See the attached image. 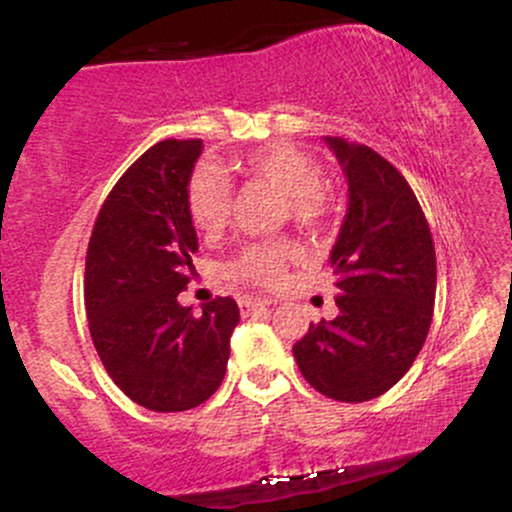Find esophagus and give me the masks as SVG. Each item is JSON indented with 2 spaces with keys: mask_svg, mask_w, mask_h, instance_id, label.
Returning a JSON list of instances; mask_svg holds the SVG:
<instances>
[{
  "mask_svg": "<svg viewBox=\"0 0 512 512\" xmlns=\"http://www.w3.org/2000/svg\"><path fill=\"white\" fill-rule=\"evenodd\" d=\"M240 313L243 315H252V313H257V310H264L269 305V301H264V298H250V296H245V298H240Z\"/></svg>",
  "mask_w": 512,
  "mask_h": 512,
  "instance_id": "1",
  "label": "esophagus"
}]
</instances>
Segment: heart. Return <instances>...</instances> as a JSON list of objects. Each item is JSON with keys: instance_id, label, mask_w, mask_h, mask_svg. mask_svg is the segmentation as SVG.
Segmentation results:
<instances>
[{"instance_id": "heart-1", "label": "heart", "mask_w": 512, "mask_h": 512, "mask_svg": "<svg viewBox=\"0 0 512 512\" xmlns=\"http://www.w3.org/2000/svg\"><path fill=\"white\" fill-rule=\"evenodd\" d=\"M240 173L250 182L267 185L281 192V216H289L301 226H313L325 214L320 163L303 151L286 144H272L255 149L238 161ZM187 214L204 236H219L233 216V195L221 170L199 166L187 182ZM296 255L291 240L269 238L245 245L226 264V274L233 281L252 286H279L284 279L286 262Z\"/></svg>"}]
</instances>
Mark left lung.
Here are the masks:
<instances>
[{
    "label": "left lung",
    "instance_id": "1",
    "mask_svg": "<svg viewBox=\"0 0 512 512\" xmlns=\"http://www.w3.org/2000/svg\"><path fill=\"white\" fill-rule=\"evenodd\" d=\"M349 182L330 264L339 313L293 344L303 378L337 402H368L402 380L426 342L436 248L404 175L366 144L325 137Z\"/></svg>",
    "mask_w": 512,
    "mask_h": 512
}]
</instances>
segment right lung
<instances>
[{"instance_id":"add662e5","label":"right lung","mask_w":512,"mask_h":512,"mask_svg":"<svg viewBox=\"0 0 512 512\" xmlns=\"http://www.w3.org/2000/svg\"><path fill=\"white\" fill-rule=\"evenodd\" d=\"M202 139H166L125 170L98 211L86 252L84 301L93 346L125 395L151 411L195 409L219 390L240 320L233 298L202 315L178 303L197 231L187 182Z\"/></svg>"}]
</instances>
